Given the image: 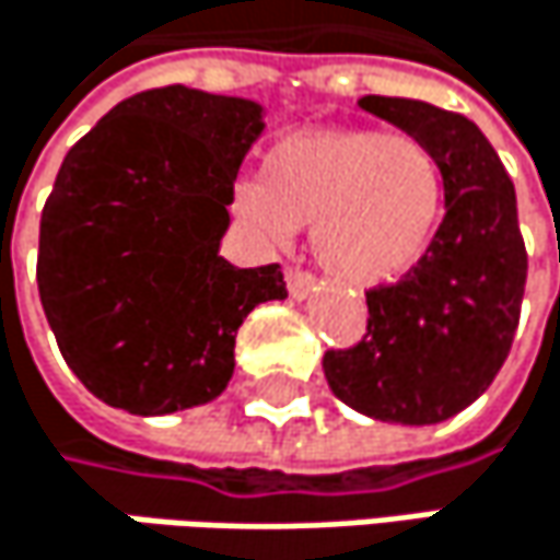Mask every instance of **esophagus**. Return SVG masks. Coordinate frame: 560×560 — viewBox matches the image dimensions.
I'll return each mask as SVG.
<instances>
[{
	"instance_id": "1",
	"label": "esophagus",
	"mask_w": 560,
	"mask_h": 560,
	"mask_svg": "<svg viewBox=\"0 0 560 560\" xmlns=\"http://www.w3.org/2000/svg\"><path fill=\"white\" fill-rule=\"evenodd\" d=\"M287 290H290L293 300H306L315 290V277L306 273V270H300V267H290L287 270Z\"/></svg>"
}]
</instances>
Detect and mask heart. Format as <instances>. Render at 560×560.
Returning a JSON list of instances; mask_svg holds the SVG:
<instances>
[{"label": "heart", "instance_id": "heart-1", "mask_svg": "<svg viewBox=\"0 0 560 560\" xmlns=\"http://www.w3.org/2000/svg\"><path fill=\"white\" fill-rule=\"evenodd\" d=\"M235 209L277 242L313 225L315 257L338 283L384 287L435 242L445 167L409 131L315 128L270 148L260 183L235 189Z\"/></svg>", "mask_w": 560, "mask_h": 560}]
</instances>
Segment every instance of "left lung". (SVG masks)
<instances>
[{"instance_id": "1", "label": "left lung", "mask_w": 560, "mask_h": 560, "mask_svg": "<svg viewBox=\"0 0 560 560\" xmlns=\"http://www.w3.org/2000/svg\"><path fill=\"white\" fill-rule=\"evenodd\" d=\"M358 105L435 148L445 219L399 283L368 293V335L325 351L322 368L345 406L381 422L435 425L493 384L513 348L528 270L516 189L470 118L399 96Z\"/></svg>"}]
</instances>
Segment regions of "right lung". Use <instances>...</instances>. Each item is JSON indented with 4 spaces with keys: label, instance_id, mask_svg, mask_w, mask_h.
Segmentation results:
<instances>
[{
    "label": "right lung",
    "instance_id": "obj_1",
    "mask_svg": "<svg viewBox=\"0 0 560 560\" xmlns=\"http://www.w3.org/2000/svg\"><path fill=\"white\" fill-rule=\"evenodd\" d=\"M264 105L189 86L118 103L63 158L40 212L37 293L67 368L103 402L167 416L212 402L245 315L283 300L280 264L219 245Z\"/></svg>",
    "mask_w": 560,
    "mask_h": 560
}]
</instances>
